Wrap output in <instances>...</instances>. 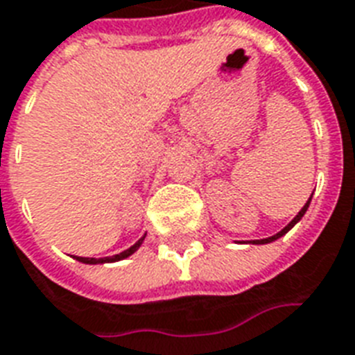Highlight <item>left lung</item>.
<instances>
[{
  "instance_id": "obj_1",
  "label": "left lung",
  "mask_w": 355,
  "mask_h": 355,
  "mask_svg": "<svg viewBox=\"0 0 355 355\" xmlns=\"http://www.w3.org/2000/svg\"><path fill=\"white\" fill-rule=\"evenodd\" d=\"M311 196H313V194H311ZM309 203H311V198H309V200H307V202H306V205H304V207L300 209V213H298V215H296L295 218H293V220H291L289 224H287V226L283 227L282 232H277L276 235H272V237H266V239H259V241H254V244H268V243H272V241H276V239L283 237V235H285V233L289 232L291 227L295 226L296 222H300V220H302V216L306 215V211H307V207H309Z\"/></svg>"
}]
</instances>
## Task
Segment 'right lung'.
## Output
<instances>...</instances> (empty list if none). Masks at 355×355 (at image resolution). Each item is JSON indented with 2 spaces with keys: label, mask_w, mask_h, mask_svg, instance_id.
I'll list each match as a JSON object with an SVG mask.
<instances>
[{
  "label": "right lung",
  "mask_w": 355,
  "mask_h": 355,
  "mask_svg": "<svg viewBox=\"0 0 355 355\" xmlns=\"http://www.w3.org/2000/svg\"><path fill=\"white\" fill-rule=\"evenodd\" d=\"M144 237H146V235H144ZM144 237L139 239V241H137V243H135L131 248L123 250L122 254L111 255V257H101V259H96V257H78V255H73V257H76L78 261H81V263H87V265H98V263H114V261H122V259H125V257H129L131 254H135V252L140 248V244H142Z\"/></svg>",
  "instance_id": "obj_1"
}]
</instances>
